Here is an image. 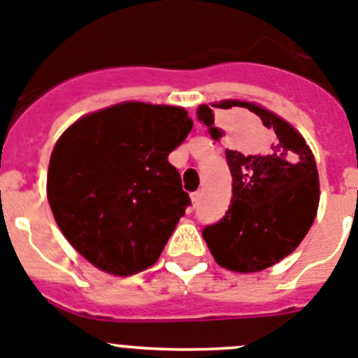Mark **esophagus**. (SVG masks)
Listing matches in <instances>:
<instances>
[{
    "instance_id": "obj_1",
    "label": "esophagus",
    "mask_w": 358,
    "mask_h": 358,
    "mask_svg": "<svg viewBox=\"0 0 358 358\" xmlns=\"http://www.w3.org/2000/svg\"><path fill=\"white\" fill-rule=\"evenodd\" d=\"M199 199H201V192H192L191 201H192V205H194V207L199 203Z\"/></svg>"
}]
</instances>
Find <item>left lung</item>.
<instances>
[{
    "mask_svg": "<svg viewBox=\"0 0 358 358\" xmlns=\"http://www.w3.org/2000/svg\"><path fill=\"white\" fill-rule=\"evenodd\" d=\"M214 108H246L251 115L227 137L231 205L217 224L203 230V239L221 267L259 273L291 255L310 230L320 205L317 166L303 135L259 103L199 105L196 114L212 139L224 135Z\"/></svg>",
    "mask_w": 358,
    "mask_h": 358,
    "instance_id": "1",
    "label": "left lung"
}]
</instances>
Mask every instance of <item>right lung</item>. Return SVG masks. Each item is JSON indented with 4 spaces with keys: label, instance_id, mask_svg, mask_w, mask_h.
<instances>
[{
    "label": "right lung",
    "instance_id": "add662e5",
    "mask_svg": "<svg viewBox=\"0 0 358 358\" xmlns=\"http://www.w3.org/2000/svg\"><path fill=\"white\" fill-rule=\"evenodd\" d=\"M191 130L183 107L123 101L59 137L48 201L64 237L99 271L131 276L159 260L191 203L167 160Z\"/></svg>",
    "mask_w": 358,
    "mask_h": 358
}]
</instances>
